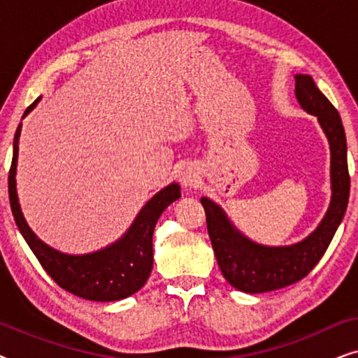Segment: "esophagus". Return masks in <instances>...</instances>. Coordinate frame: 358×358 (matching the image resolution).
<instances>
[{
    "instance_id": "obj_1",
    "label": "esophagus",
    "mask_w": 358,
    "mask_h": 358,
    "mask_svg": "<svg viewBox=\"0 0 358 358\" xmlns=\"http://www.w3.org/2000/svg\"><path fill=\"white\" fill-rule=\"evenodd\" d=\"M178 178H179V182L182 184L184 187H194V185L199 182L197 171H195L194 166H190V164H185L179 169Z\"/></svg>"
}]
</instances>
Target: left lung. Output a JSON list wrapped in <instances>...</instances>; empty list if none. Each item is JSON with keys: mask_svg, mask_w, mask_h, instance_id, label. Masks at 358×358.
<instances>
[{"mask_svg": "<svg viewBox=\"0 0 358 358\" xmlns=\"http://www.w3.org/2000/svg\"><path fill=\"white\" fill-rule=\"evenodd\" d=\"M296 99L303 109L316 115L331 145L332 200L320 227L301 243L285 248H266L249 241L229 223L223 210L202 199L208 236L223 277L238 290L264 293L292 285L310 273L324 256L349 203L350 176L347 141L341 115L317 90L311 76L296 75Z\"/></svg>", "mask_w": 358, "mask_h": 358, "instance_id": "1", "label": "left lung"}]
</instances>
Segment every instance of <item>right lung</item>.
I'll return each instance as SVG.
<instances>
[{"label":"right lung","instance_id":"1","mask_svg":"<svg viewBox=\"0 0 358 358\" xmlns=\"http://www.w3.org/2000/svg\"><path fill=\"white\" fill-rule=\"evenodd\" d=\"M41 97H37L27 107V115ZM21 135V125L14 134V151L11 168L8 176L9 203L16 220L19 231L22 233L29 248L36 254L41 266L50 275L57 285L73 295L92 301H117L138 292L148 280L153 268V231L161 213L174 200L180 197L178 184H171L161 190L141 208L138 217L131 224L125 236L102 251L86 256H68L43 244L27 227L22 217L16 194V164L17 143Z\"/></svg>","mask_w":358,"mask_h":358}]
</instances>
